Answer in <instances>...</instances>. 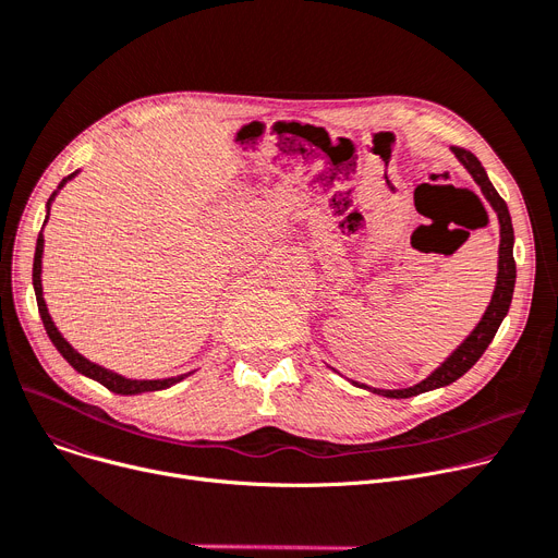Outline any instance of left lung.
<instances>
[{"mask_svg": "<svg viewBox=\"0 0 558 558\" xmlns=\"http://www.w3.org/2000/svg\"><path fill=\"white\" fill-rule=\"evenodd\" d=\"M452 153L464 163L466 171L473 175V180L480 184L482 193L486 195V201L490 203V207L496 209L498 220H500V260H498L496 290H494V298H490L486 313L482 315L480 324L473 329V333L460 347H457L452 351V355L446 357L441 367H437L428 378L416 383L414 387H405V389H372L374 395H383L387 399H410V397L423 395V391L450 385L460 376H464L482 357V353L486 351L490 340H494V336L498 333L500 324L511 306L513 286H515V260H513V227H511V216H509L507 203L500 198V193L494 189V184H490L480 159L471 150H466L462 146H452Z\"/></svg>", "mask_w": 558, "mask_h": 558, "instance_id": "1", "label": "left lung"}]
</instances>
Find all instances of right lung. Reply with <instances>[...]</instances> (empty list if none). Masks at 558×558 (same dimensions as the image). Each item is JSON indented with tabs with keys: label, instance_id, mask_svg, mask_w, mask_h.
Segmentation results:
<instances>
[{
	"label": "right lung",
	"instance_id": "add662e5",
	"mask_svg": "<svg viewBox=\"0 0 558 558\" xmlns=\"http://www.w3.org/2000/svg\"><path fill=\"white\" fill-rule=\"evenodd\" d=\"M76 173L64 178L58 189L64 186V182L72 180ZM56 195V191H53ZM53 195L49 198V203L53 201ZM47 222V220H45ZM43 247H45V239H43V232L38 234V245H36V256H33V288H36V300H38V311H40V317H43V324L47 329V336L49 340L53 342V347L60 351V355L68 360V363L83 376L87 378H94L101 383L104 387H108L110 391H114V395H142V391H155V389H167L175 383H180L184 376L189 374H182V376H175V378H163V380H130V378H123L106 367H98L94 363H89L87 357H83L78 351H74V347L64 340L58 329L53 326L51 317H49V311H47V304H45V298H43V281H40V272H43Z\"/></svg>",
	"mask_w": 558,
	"mask_h": 558
}]
</instances>
